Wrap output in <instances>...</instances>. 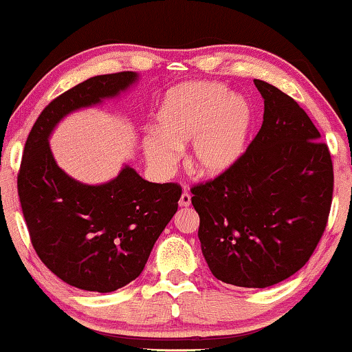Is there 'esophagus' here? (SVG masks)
Masks as SVG:
<instances>
[{"instance_id":"esophagus-1","label":"esophagus","mask_w":352,"mask_h":352,"mask_svg":"<svg viewBox=\"0 0 352 352\" xmlns=\"http://www.w3.org/2000/svg\"><path fill=\"white\" fill-rule=\"evenodd\" d=\"M189 205H190V194H187V192H182V195L179 199V206H181V208H187Z\"/></svg>"}]
</instances>
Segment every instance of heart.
<instances>
[{"mask_svg": "<svg viewBox=\"0 0 352 352\" xmlns=\"http://www.w3.org/2000/svg\"><path fill=\"white\" fill-rule=\"evenodd\" d=\"M252 129V109L224 85L192 81L171 89L157 112V129L142 139L148 165L168 175L189 146V165L205 177H219L242 160Z\"/></svg>", "mask_w": 352, "mask_h": 352, "instance_id": "obj_1", "label": "heart"}]
</instances>
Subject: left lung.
I'll return each mask as SVG.
<instances>
[{
    "instance_id": "left-lung-1",
    "label": "left lung",
    "mask_w": 352,
    "mask_h": 352,
    "mask_svg": "<svg viewBox=\"0 0 352 352\" xmlns=\"http://www.w3.org/2000/svg\"><path fill=\"white\" fill-rule=\"evenodd\" d=\"M254 85L264 99L261 129L232 170L192 187V205L211 274L266 288L309 261L329 219L333 165L296 100L263 80Z\"/></svg>"
}]
</instances>
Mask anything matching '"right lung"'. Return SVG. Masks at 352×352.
Segmentation results:
<instances>
[{
	"label": "right lung",
	"instance_id": "1",
	"mask_svg": "<svg viewBox=\"0 0 352 352\" xmlns=\"http://www.w3.org/2000/svg\"><path fill=\"white\" fill-rule=\"evenodd\" d=\"M138 80L136 72H120L76 85L43 110L23 148L17 189L33 248L80 290L110 293L139 277L177 211V184L148 182L129 165L107 182L85 184L57 166L50 147L67 115L118 98Z\"/></svg>",
	"mask_w": 352,
	"mask_h": 352
}]
</instances>
